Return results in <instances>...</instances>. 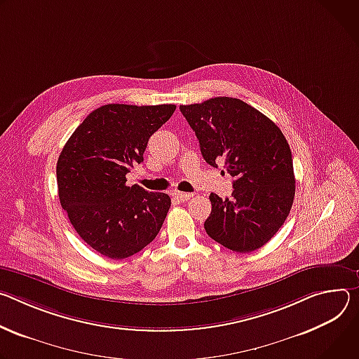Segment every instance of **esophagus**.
<instances>
[{"mask_svg":"<svg viewBox=\"0 0 359 359\" xmlns=\"http://www.w3.org/2000/svg\"><path fill=\"white\" fill-rule=\"evenodd\" d=\"M172 196L174 198H177L178 201H181V203H184V201H188L189 198L192 196V194H187V192H180V191H174L172 192Z\"/></svg>","mask_w":359,"mask_h":359,"instance_id":"34e87169","label":"esophagus"}]
</instances>
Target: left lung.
Returning <instances> with one entry per match:
<instances>
[{
  "mask_svg": "<svg viewBox=\"0 0 359 359\" xmlns=\"http://www.w3.org/2000/svg\"><path fill=\"white\" fill-rule=\"evenodd\" d=\"M211 167L233 177L232 198L211 194L204 222L214 241L235 252L266 244L285 222L295 195L292 154L281 130L247 102L215 97L180 105Z\"/></svg>",
  "mask_w": 359,
  "mask_h": 359,
  "instance_id": "obj_1",
  "label": "left lung"
}]
</instances>
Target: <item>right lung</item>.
Segmentation results:
<instances>
[{
	"label": "right lung",
	"instance_id": "1",
	"mask_svg": "<svg viewBox=\"0 0 359 359\" xmlns=\"http://www.w3.org/2000/svg\"><path fill=\"white\" fill-rule=\"evenodd\" d=\"M175 108L102 105L78 126L58 156L61 207L76 233L104 257L124 259L140 252L164 224L171 198L128 187L126 175L144 161L149 137Z\"/></svg>",
	"mask_w": 359,
	"mask_h": 359
}]
</instances>
